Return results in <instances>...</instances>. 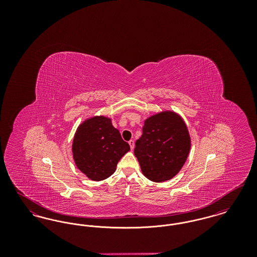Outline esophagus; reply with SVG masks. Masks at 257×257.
Masks as SVG:
<instances>
[{"label":"esophagus","instance_id":"34e87169","mask_svg":"<svg viewBox=\"0 0 257 257\" xmlns=\"http://www.w3.org/2000/svg\"><path fill=\"white\" fill-rule=\"evenodd\" d=\"M128 144H129V146L131 147V150H133L134 149L135 147V142L133 140H130L129 142H128Z\"/></svg>","mask_w":257,"mask_h":257}]
</instances>
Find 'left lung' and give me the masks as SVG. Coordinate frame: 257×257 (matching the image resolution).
Here are the masks:
<instances>
[{
	"instance_id": "1",
	"label": "left lung",
	"mask_w": 257,
	"mask_h": 257,
	"mask_svg": "<svg viewBox=\"0 0 257 257\" xmlns=\"http://www.w3.org/2000/svg\"><path fill=\"white\" fill-rule=\"evenodd\" d=\"M190 149L191 137L183 118L174 111L164 110L145 120L134 153L143 174L160 183L180 171Z\"/></svg>"
}]
</instances>
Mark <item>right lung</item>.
<instances>
[{"label":"right lung","mask_w":257,"mask_h":257,"mask_svg":"<svg viewBox=\"0 0 257 257\" xmlns=\"http://www.w3.org/2000/svg\"><path fill=\"white\" fill-rule=\"evenodd\" d=\"M130 150L109 117L96 115L79 125L72 144L77 168L93 181L104 180L115 171L116 165Z\"/></svg>","instance_id":"1"}]
</instances>
